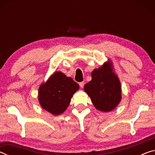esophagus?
Masks as SVG:
<instances>
[{
    "label": "esophagus",
    "mask_w": 155,
    "mask_h": 155,
    "mask_svg": "<svg viewBox=\"0 0 155 155\" xmlns=\"http://www.w3.org/2000/svg\"><path fill=\"white\" fill-rule=\"evenodd\" d=\"M84 85H85V82H84V81H82V82L79 83V85H80L81 87L83 88L84 87Z\"/></svg>",
    "instance_id": "34e87169"
}]
</instances>
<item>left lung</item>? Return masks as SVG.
Wrapping results in <instances>:
<instances>
[{"label":"left lung","instance_id":"left-lung-1","mask_svg":"<svg viewBox=\"0 0 155 155\" xmlns=\"http://www.w3.org/2000/svg\"><path fill=\"white\" fill-rule=\"evenodd\" d=\"M91 80L84 86V91L90 97L94 106L98 111H111L122 100V86L114 71L110 59L91 72Z\"/></svg>","mask_w":155,"mask_h":155}]
</instances>
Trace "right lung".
<instances>
[{"label":"right lung","mask_w":155,"mask_h":155,"mask_svg":"<svg viewBox=\"0 0 155 155\" xmlns=\"http://www.w3.org/2000/svg\"><path fill=\"white\" fill-rule=\"evenodd\" d=\"M78 89V84L71 77L60 71L54 72L39 87V103L50 114L60 115L67 109L73 94Z\"/></svg>","instance_id":"1"}]
</instances>
